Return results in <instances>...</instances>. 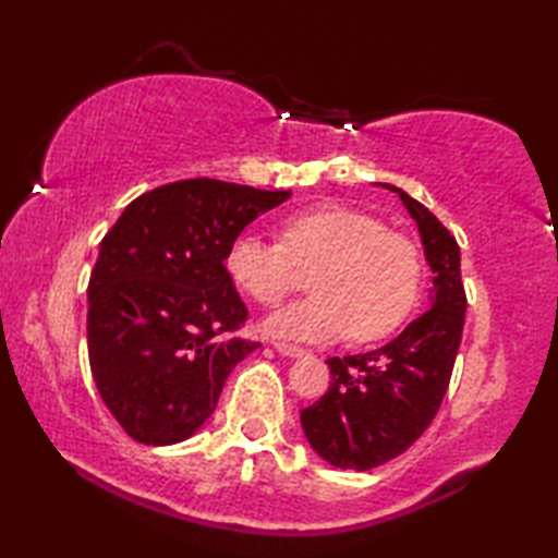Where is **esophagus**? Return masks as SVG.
I'll return each instance as SVG.
<instances>
[{"label": "esophagus", "mask_w": 558, "mask_h": 558, "mask_svg": "<svg viewBox=\"0 0 558 558\" xmlns=\"http://www.w3.org/2000/svg\"><path fill=\"white\" fill-rule=\"evenodd\" d=\"M272 348H276L280 355H288V357H300L305 355L303 348H298V344H290V342H272Z\"/></svg>", "instance_id": "1"}]
</instances>
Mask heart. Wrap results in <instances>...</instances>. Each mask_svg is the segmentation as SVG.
Wrapping results in <instances>:
<instances>
[{"mask_svg":"<svg viewBox=\"0 0 558 558\" xmlns=\"http://www.w3.org/2000/svg\"><path fill=\"white\" fill-rule=\"evenodd\" d=\"M228 276L263 307L311 286L315 293L272 315L265 330L300 340H383L420 298L422 253L410 235L348 206H315L280 220L278 241L238 235Z\"/></svg>","mask_w":558,"mask_h":558,"instance_id":"b5f03b06","label":"heart"}]
</instances>
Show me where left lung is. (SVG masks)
Listing matches in <instances>:
<instances>
[{"label": "left lung", "mask_w": 558, "mask_h": 558, "mask_svg": "<svg viewBox=\"0 0 558 558\" xmlns=\"http://www.w3.org/2000/svg\"><path fill=\"white\" fill-rule=\"evenodd\" d=\"M400 193L417 220L435 286L432 307L385 348L330 357V387L300 412L305 437L325 462L367 472L407 452L445 400L462 344L466 293L454 235L420 201Z\"/></svg>", "instance_id": "8db88e82"}]
</instances>
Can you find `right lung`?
<instances>
[{
	"label": "right lung",
	"instance_id": "1",
	"mask_svg": "<svg viewBox=\"0 0 558 558\" xmlns=\"http://www.w3.org/2000/svg\"><path fill=\"white\" fill-rule=\"evenodd\" d=\"M288 191L216 179L158 185L104 235L88 280V365L104 404L141 445H175L216 410L260 342L228 276V247Z\"/></svg>",
	"mask_w": 558,
	"mask_h": 558
}]
</instances>
